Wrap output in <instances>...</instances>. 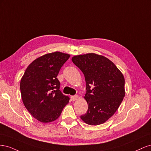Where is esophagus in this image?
<instances>
[{
    "instance_id": "esophagus-1",
    "label": "esophagus",
    "mask_w": 151,
    "mask_h": 151,
    "mask_svg": "<svg viewBox=\"0 0 151 151\" xmlns=\"http://www.w3.org/2000/svg\"><path fill=\"white\" fill-rule=\"evenodd\" d=\"M78 98H79V96H78V95H75V96H71V99H72V100L73 101H76V100H77V99H78Z\"/></svg>"
}]
</instances>
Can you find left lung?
I'll return each mask as SVG.
<instances>
[{
    "instance_id": "1",
    "label": "left lung",
    "mask_w": 151,
    "mask_h": 151,
    "mask_svg": "<svg viewBox=\"0 0 151 151\" xmlns=\"http://www.w3.org/2000/svg\"><path fill=\"white\" fill-rule=\"evenodd\" d=\"M72 60L83 72L86 83L84 98L88 109L81 118L88 125L103 124L115 114L125 96L124 77L114 63L98 54L79 55Z\"/></svg>"
}]
</instances>
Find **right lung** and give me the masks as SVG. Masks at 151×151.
Instances as JSON below:
<instances>
[{
    "label": "right lung",
    "mask_w": 151,
    "mask_h": 151,
    "mask_svg": "<svg viewBox=\"0 0 151 151\" xmlns=\"http://www.w3.org/2000/svg\"><path fill=\"white\" fill-rule=\"evenodd\" d=\"M70 56L60 52L45 54L32 62L22 77V102L31 115L41 122L57 120L69 101V97L59 89L60 83L57 77Z\"/></svg>",
    "instance_id": "add662e5"
}]
</instances>
